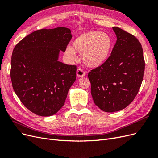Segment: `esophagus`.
I'll return each instance as SVG.
<instances>
[{
  "mask_svg": "<svg viewBox=\"0 0 158 158\" xmlns=\"http://www.w3.org/2000/svg\"><path fill=\"white\" fill-rule=\"evenodd\" d=\"M76 74H77V76L79 78L83 77V76H85V73L84 72V70H83L82 69H78L76 71Z\"/></svg>",
  "mask_w": 158,
  "mask_h": 158,
  "instance_id": "1",
  "label": "esophagus"
}]
</instances>
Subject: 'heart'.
Returning a JSON list of instances; mask_svg holds the SVG:
<instances>
[{"label": "heart", "instance_id": "1", "mask_svg": "<svg viewBox=\"0 0 158 158\" xmlns=\"http://www.w3.org/2000/svg\"><path fill=\"white\" fill-rule=\"evenodd\" d=\"M73 47H66L65 53L74 60L76 52L82 55L84 64L91 68H97L107 60L112 47V40L106 33L88 31L81 33L73 40Z\"/></svg>", "mask_w": 158, "mask_h": 158}]
</instances>
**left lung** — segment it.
I'll return each instance as SVG.
<instances>
[{"instance_id": "obj_1", "label": "left lung", "mask_w": 158, "mask_h": 158, "mask_svg": "<svg viewBox=\"0 0 158 158\" xmlns=\"http://www.w3.org/2000/svg\"><path fill=\"white\" fill-rule=\"evenodd\" d=\"M113 30L117 41L111 55L88 74L94 103L107 113L121 111L133 101L140 88L145 69L139 41L118 27Z\"/></svg>"}]
</instances>
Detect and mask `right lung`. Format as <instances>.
<instances>
[{"instance_id": "1", "label": "right lung", "mask_w": 158, "mask_h": 158, "mask_svg": "<svg viewBox=\"0 0 158 158\" xmlns=\"http://www.w3.org/2000/svg\"><path fill=\"white\" fill-rule=\"evenodd\" d=\"M67 27L32 32L15 46L11 59L13 89L37 115L49 117L64 106L76 78V66L59 61L72 38Z\"/></svg>"}]
</instances>
